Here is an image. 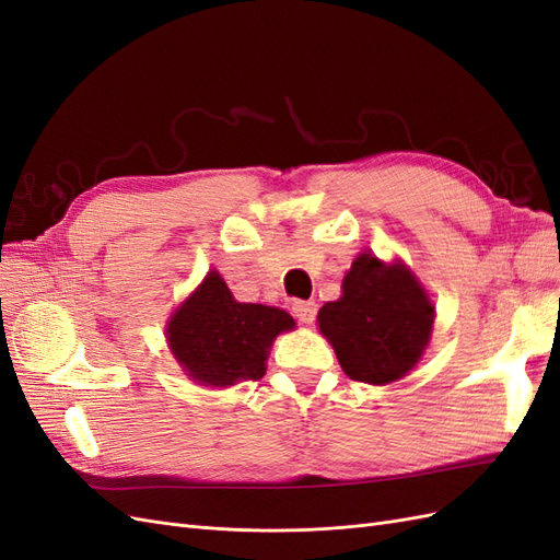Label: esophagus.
Wrapping results in <instances>:
<instances>
[{
  "label": "esophagus",
  "mask_w": 560,
  "mask_h": 560,
  "mask_svg": "<svg viewBox=\"0 0 560 560\" xmlns=\"http://www.w3.org/2000/svg\"><path fill=\"white\" fill-rule=\"evenodd\" d=\"M292 313L303 325H311L317 315V303L315 301H294L292 303Z\"/></svg>",
  "instance_id": "esophagus-1"
}]
</instances>
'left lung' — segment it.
<instances>
[{"label":"left lung","instance_id":"obj_1","mask_svg":"<svg viewBox=\"0 0 560 560\" xmlns=\"http://www.w3.org/2000/svg\"><path fill=\"white\" fill-rule=\"evenodd\" d=\"M317 322L352 381L383 385L420 360L434 308L411 270L362 254L343 278V296L325 303Z\"/></svg>","mask_w":560,"mask_h":560}]
</instances>
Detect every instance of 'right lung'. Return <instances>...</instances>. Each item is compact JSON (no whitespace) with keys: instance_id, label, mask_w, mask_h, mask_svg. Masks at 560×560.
I'll use <instances>...</instances> for the list:
<instances>
[{"instance_id":"obj_1","label":"right lung","mask_w":560,"mask_h":560,"mask_svg":"<svg viewBox=\"0 0 560 560\" xmlns=\"http://www.w3.org/2000/svg\"><path fill=\"white\" fill-rule=\"evenodd\" d=\"M294 319L261 303H238L219 273H210L167 325L171 350L198 383L233 385L266 374L268 346Z\"/></svg>"}]
</instances>
